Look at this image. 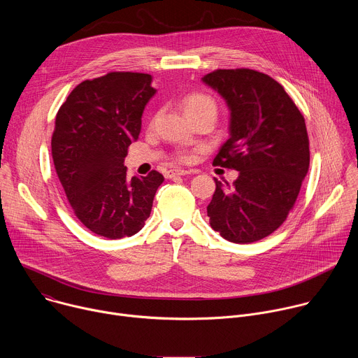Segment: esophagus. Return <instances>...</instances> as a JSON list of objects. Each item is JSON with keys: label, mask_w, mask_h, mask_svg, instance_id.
Wrapping results in <instances>:
<instances>
[{"label": "esophagus", "mask_w": 358, "mask_h": 358, "mask_svg": "<svg viewBox=\"0 0 358 358\" xmlns=\"http://www.w3.org/2000/svg\"><path fill=\"white\" fill-rule=\"evenodd\" d=\"M187 174H189V171H187V170H170L166 173V177L173 178L176 176H187Z\"/></svg>", "instance_id": "esophagus-1"}]
</instances>
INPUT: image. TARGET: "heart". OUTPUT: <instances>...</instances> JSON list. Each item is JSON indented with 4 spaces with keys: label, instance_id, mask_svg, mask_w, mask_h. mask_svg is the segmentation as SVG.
Instances as JSON below:
<instances>
[{
    "label": "heart",
    "instance_id": "obj_1",
    "mask_svg": "<svg viewBox=\"0 0 358 358\" xmlns=\"http://www.w3.org/2000/svg\"><path fill=\"white\" fill-rule=\"evenodd\" d=\"M182 105H184V109L188 115V113H194V112L207 109V108H215V101L208 94L194 92V93H188L184 97ZM178 160L180 162H187L188 156L187 155H180Z\"/></svg>",
    "mask_w": 358,
    "mask_h": 358
}]
</instances>
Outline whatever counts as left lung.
Returning <instances> with one entry per match:
<instances>
[{"label":"left lung","instance_id":"left-lung-1","mask_svg":"<svg viewBox=\"0 0 358 358\" xmlns=\"http://www.w3.org/2000/svg\"><path fill=\"white\" fill-rule=\"evenodd\" d=\"M202 82L231 112L229 138L214 164L239 171L232 185L214 178L211 228L234 243L259 241L286 221L309 171L304 117L283 86L262 72L218 69Z\"/></svg>","mask_w":358,"mask_h":358}]
</instances>
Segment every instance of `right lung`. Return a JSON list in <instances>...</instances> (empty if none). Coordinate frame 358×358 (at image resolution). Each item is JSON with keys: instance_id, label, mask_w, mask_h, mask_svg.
I'll return each instance as SVG.
<instances>
[{"instance_id": "1", "label": "right lung", "mask_w": 358, "mask_h": 358, "mask_svg": "<svg viewBox=\"0 0 358 358\" xmlns=\"http://www.w3.org/2000/svg\"><path fill=\"white\" fill-rule=\"evenodd\" d=\"M148 73L110 72L79 83L61 106L52 159L78 220L96 235L137 234L150 217L164 177H127L124 157L138 138L141 116L156 94Z\"/></svg>"}]
</instances>
